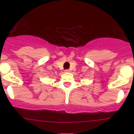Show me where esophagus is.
<instances>
[{"label":"esophagus","mask_w":134,"mask_h":134,"mask_svg":"<svg viewBox=\"0 0 134 134\" xmlns=\"http://www.w3.org/2000/svg\"><path fill=\"white\" fill-rule=\"evenodd\" d=\"M65 72H70V70L69 69H66V70H65Z\"/></svg>","instance_id":"obj_1"}]
</instances>
